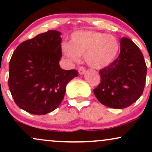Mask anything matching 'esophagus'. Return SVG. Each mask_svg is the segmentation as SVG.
<instances>
[{
  "label": "esophagus",
  "mask_w": 152,
  "mask_h": 152,
  "mask_svg": "<svg viewBox=\"0 0 152 152\" xmlns=\"http://www.w3.org/2000/svg\"><path fill=\"white\" fill-rule=\"evenodd\" d=\"M85 73H86V69L84 67H83V66L79 67V69H78V74L80 75H83Z\"/></svg>",
  "instance_id": "esophagus-1"
}]
</instances>
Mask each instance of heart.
I'll list each match as a JSON object with an SVG mask.
<instances>
[{
    "label": "heart",
    "instance_id": "1",
    "mask_svg": "<svg viewBox=\"0 0 152 152\" xmlns=\"http://www.w3.org/2000/svg\"><path fill=\"white\" fill-rule=\"evenodd\" d=\"M118 50L119 43L114 36L94 31H76L71 35L70 43L61 45L63 54L70 61H78L83 55L87 65L96 69L110 65Z\"/></svg>",
    "mask_w": 152,
    "mask_h": 152
}]
</instances>
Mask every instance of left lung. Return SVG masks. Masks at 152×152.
<instances>
[{
    "label": "left lung",
    "instance_id": "1",
    "mask_svg": "<svg viewBox=\"0 0 152 152\" xmlns=\"http://www.w3.org/2000/svg\"><path fill=\"white\" fill-rule=\"evenodd\" d=\"M120 54L107 67L101 69V83L94 95L103 105L124 109L142 96L146 83V65L143 54L129 38H121Z\"/></svg>",
    "mask_w": 152,
    "mask_h": 152
}]
</instances>
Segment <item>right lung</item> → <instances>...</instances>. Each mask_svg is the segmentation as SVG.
<instances>
[{
	"instance_id": "1",
	"label": "right lung",
	"mask_w": 152,
	"mask_h": 152,
	"mask_svg": "<svg viewBox=\"0 0 152 152\" xmlns=\"http://www.w3.org/2000/svg\"><path fill=\"white\" fill-rule=\"evenodd\" d=\"M61 33L48 31L20 43L9 63L8 86L19 108L44 115L56 109L76 70L62 69Z\"/></svg>"
}]
</instances>
